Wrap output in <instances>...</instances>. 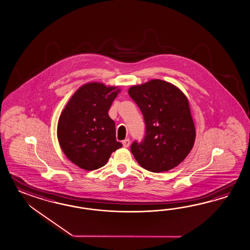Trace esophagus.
Listing matches in <instances>:
<instances>
[{
    "label": "esophagus",
    "instance_id": "obj_1",
    "mask_svg": "<svg viewBox=\"0 0 250 250\" xmlns=\"http://www.w3.org/2000/svg\"><path fill=\"white\" fill-rule=\"evenodd\" d=\"M123 146L124 147H125V148H127L130 146V140L129 139H125V140L122 142Z\"/></svg>",
    "mask_w": 250,
    "mask_h": 250
}]
</instances>
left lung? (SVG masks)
<instances>
[{
  "instance_id": "obj_1",
  "label": "left lung",
  "mask_w": 250,
  "mask_h": 250,
  "mask_svg": "<svg viewBox=\"0 0 250 250\" xmlns=\"http://www.w3.org/2000/svg\"><path fill=\"white\" fill-rule=\"evenodd\" d=\"M128 93L146 124L144 140L134 141L131 146L134 158L152 172L176 167L194 145L196 134L188 99L175 85L161 80L134 85Z\"/></svg>"
}]
</instances>
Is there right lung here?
Returning <instances> with one entry per match:
<instances>
[{
  "label": "right lung",
  "instance_id": "1",
  "mask_svg": "<svg viewBox=\"0 0 250 250\" xmlns=\"http://www.w3.org/2000/svg\"><path fill=\"white\" fill-rule=\"evenodd\" d=\"M120 89L88 83L76 92L61 113L58 138L73 164L86 170L105 165L111 153L122 147L108 110Z\"/></svg>",
  "mask_w": 250,
  "mask_h": 250
}]
</instances>
